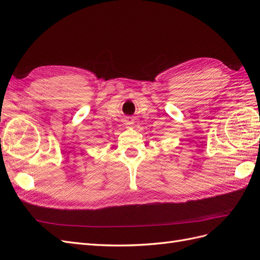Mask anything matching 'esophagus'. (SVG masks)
I'll list each match as a JSON object with an SVG mask.
<instances>
[{
	"label": "esophagus",
	"mask_w": 260,
	"mask_h": 260,
	"mask_svg": "<svg viewBox=\"0 0 260 260\" xmlns=\"http://www.w3.org/2000/svg\"><path fill=\"white\" fill-rule=\"evenodd\" d=\"M124 123L127 125H132L133 124V119H132V118H127V119L124 120Z\"/></svg>",
	"instance_id": "esophagus-1"
}]
</instances>
